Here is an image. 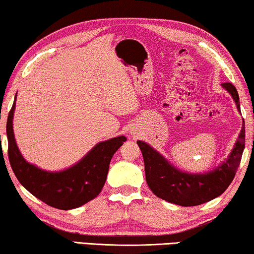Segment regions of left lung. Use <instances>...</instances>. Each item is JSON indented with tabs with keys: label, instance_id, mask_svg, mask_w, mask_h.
<instances>
[{
	"label": "left lung",
	"instance_id": "1",
	"mask_svg": "<svg viewBox=\"0 0 254 254\" xmlns=\"http://www.w3.org/2000/svg\"><path fill=\"white\" fill-rule=\"evenodd\" d=\"M222 86L230 92L240 111V97L235 86L231 83H223ZM136 143L143 156L145 180L153 194L173 204L196 206L222 195L233 182L246 147V126L243 121L242 130L229 159L218 168L201 175L179 171L147 143L142 141Z\"/></svg>",
	"mask_w": 254,
	"mask_h": 254
}]
</instances>
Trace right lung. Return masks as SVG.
<instances>
[{"mask_svg": "<svg viewBox=\"0 0 254 254\" xmlns=\"http://www.w3.org/2000/svg\"><path fill=\"white\" fill-rule=\"evenodd\" d=\"M14 107L15 100L6 122L7 156L20 184L37 198L58 209L79 207L95 198L105 184L112 157L127 137L118 136L98 143L71 168L48 173L28 163L21 156L12 127Z\"/></svg>", "mask_w": 254, "mask_h": 254, "instance_id": "right-lung-1", "label": "right lung"}]
</instances>
